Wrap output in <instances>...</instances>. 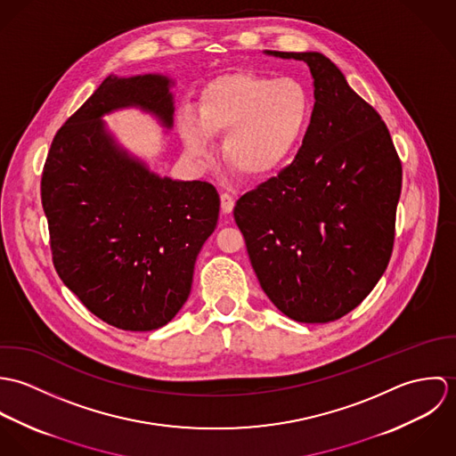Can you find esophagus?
I'll return each mask as SVG.
<instances>
[{"mask_svg": "<svg viewBox=\"0 0 456 456\" xmlns=\"http://www.w3.org/2000/svg\"><path fill=\"white\" fill-rule=\"evenodd\" d=\"M235 207V198L230 193H221V210L223 214H230Z\"/></svg>", "mask_w": 456, "mask_h": 456, "instance_id": "obj_1", "label": "esophagus"}]
</instances>
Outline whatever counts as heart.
<instances>
[{
	"label": "heart",
	"mask_w": 456,
	"mask_h": 456,
	"mask_svg": "<svg viewBox=\"0 0 456 456\" xmlns=\"http://www.w3.org/2000/svg\"><path fill=\"white\" fill-rule=\"evenodd\" d=\"M313 100L293 78L237 71L214 78L200 96L198 118H181L186 152L207 158L212 136H224L226 161L240 174L261 177L281 167L309 126Z\"/></svg>",
	"instance_id": "heart-1"
}]
</instances>
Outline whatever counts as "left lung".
Segmentation results:
<instances>
[{
  "label": "left lung",
  "mask_w": 456,
  "mask_h": 456,
  "mask_svg": "<svg viewBox=\"0 0 456 456\" xmlns=\"http://www.w3.org/2000/svg\"><path fill=\"white\" fill-rule=\"evenodd\" d=\"M314 80V109L291 165L237 200L261 289L298 323L335 322L374 289L393 251L402 163L381 116L320 53H279Z\"/></svg>",
  "instance_id": "obj_1"
}]
</instances>
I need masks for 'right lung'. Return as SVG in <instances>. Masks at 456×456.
Here are the masks:
<instances>
[{
    "instance_id": "obj_1",
    "label": "right lung",
    "mask_w": 456,
    "mask_h": 456,
    "mask_svg": "<svg viewBox=\"0 0 456 456\" xmlns=\"http://www.w3.org/2000/svg\"><path fill=\"white\" fill-rule=\"evenodd\" d=\"M170 86L156 73L109 75L58 130L42 174L58 275L96 318L130 331L156 330L181 311L219 217L212 184L156 175L102 121L138 107L170 130Z\"/></svg>"
}]
</instances>
